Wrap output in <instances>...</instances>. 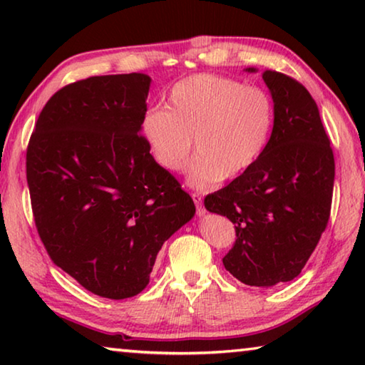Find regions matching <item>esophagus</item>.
I'll return each mask as SVG.
<instances>
[{
    "label": "esophagus",
    "mask_w": 365,
    "mask_h": 365,
    "mask_svg": "<svg viewBox=\"0 0 365 365\" xmlns=\"http://www.w3.org/2000/svg\"><path fill=\"white\" fill-rule=\"evenodd\" d=\"M191 197H193V201H195V205H196V212H197V215H205L206 214V209H205V206H202V200H201V195L200 193H191Z\"/></svg>",
    "instance_id": "1"
}]
</instances>
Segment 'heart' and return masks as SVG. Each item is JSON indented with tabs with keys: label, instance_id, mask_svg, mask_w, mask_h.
Wrapping results in <instances>:
<instances>
[{
	"label": "heart",
	"instance_id": "obj_1",
	"mask_svg": "<svg viewBox=\"0 0 365 365\" xmlns=\"http://www.w3.org/2000/svg\"><path fill=\"white\" fill-rule=\"evenodd\" d=\"M275 104L267 91L230 77L197 73L177 82L168 108L146 110L141 133L159 168L177 174L196 156L188 183L207 190L255 165L267 146Z\"/></svg>",
	"mask_w": 365,
	"mask_h": 365
}]
</instances>
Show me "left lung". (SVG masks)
Masks as SVG:
<instances>
[{
	"mask_svg": "<svg viewBox=\"0 0 365 365\" xmlns=\"http://www.w3.org/2000/svg\"><path fill=\"white\" fill-rule=\"evenodd\" d=\"M256 72V69H246ZM275 122L250 170L205 197L227 215L237 240L222 259L245 285L269 288L301 274L330 219L335 159L319 108L298 80L264 71Z\"/></svg>",
	"mask_w": 365,
	"mask_h": 365,
	"instance_id": "1",
	"label": "left lung"
}]
</instances>
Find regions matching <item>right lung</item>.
<instances>
[{"mask_svg":"<svg viewBox=\"0 0 365 365\" xmlns=\"http://www.w3.org/2000/svg\"><path fill=\"white\" fill-rule=\"evenodd\" d=\"M150 83L133 72L66 85L41 109L27 148L34 219L49 257L109 299L143 292L160 246L196 211L141 135Z\"/></svg>","mask_w":365,"mask_h":365,"instance_id":"right-lung-1","label":"right lung"}]
</instances>
